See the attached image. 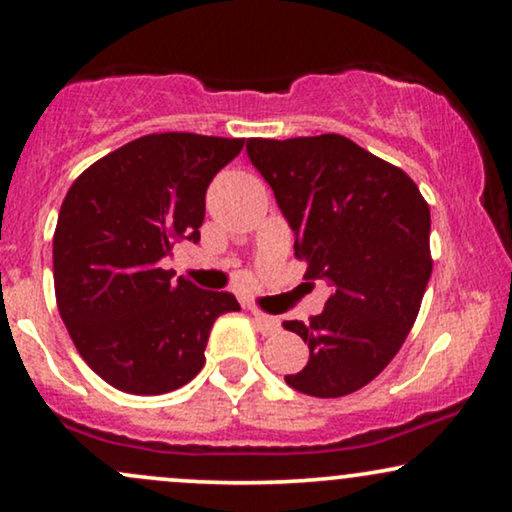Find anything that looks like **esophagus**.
Here are the masks:
<instances>
[{
	"instance_id": "1",
	"label": "esophagus",
	"mask_w": 512,
	"mask_h": 512,
	"mask_svg": "<svg viewBox=\"0 0 512 512\" xmlns=\"http://www.w3.org/2000/svg\"><path fill=\"white\" fill-rule=\"evenodd\" d=\"M251 317H254L258 331H261V333H265V335L279 333V319L277 317H270V314L256 310V307H251Z\"/></svg>"
}]
</instances>
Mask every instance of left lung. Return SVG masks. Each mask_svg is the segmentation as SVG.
Wrapping results in <instances>:
<instances>
[{
  "mask_svg": "<svg viewBox=\"0 0 512 512\" xmlns=\"http://www.w3.org/2000/svg\"><path fill=\"white\" fill-rule=\"evenodd\" d=\"M251 163L275 191L296 233L305 277L331 296L310 321H284L310 347L286 384L317 398L354 394L398 354L429 284L431 212L401 167L342 135L247 142Z\"/></svg>",
  "mask_w": 512,
  "mask_h": 512,
  "instance_id": "obj_1",
  "label": "left lung"
}]
</instances>
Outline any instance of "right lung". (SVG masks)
I'll use <instances>...</instances> for the list:
<instances>
[{
  "label": "right lung",
  "instance_id": "1",
  "mask_svg": "<svg viewBox=\"0 0 512 512\" xmlns=\"http://www.w3.org/2000/svg\"><path fill=\"white\" fill-rule=\"evenodd\" d=\"M244 139L153 132L81 172L53 235L60 317L81 359L111 387L158 396L205 366L214 321L237 312L226 291L174 279L160 258L200 240L205 193Z\"/></svg>",
  "mask_w": 512,
  "mask_h": 512
}]
</instances>
